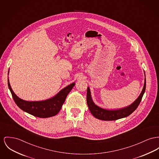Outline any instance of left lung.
<instances>
[{
  "mask_svg": "<svg viewBox=\"0 0 159 159\" xmlns=\"http://www.w3.org/2000/svg\"><path fill=\"white\" fill-rule=\"evenodd\" d=\"M146 88V79L145 77V82L143 88L138 98L130 105L118 109H106L96 105L93 100L89 87H88L86 94V102L88 108L93 116L98 120L104 121H113L129 116L131 113L134 112L138 107L141 102L142 97L145 91Z\"/></svg>",
  "mask_w": 159,
  "mask_h": 159,
  "instance_id": "obj_1",
  "label": "left lung"
}]
</instances>
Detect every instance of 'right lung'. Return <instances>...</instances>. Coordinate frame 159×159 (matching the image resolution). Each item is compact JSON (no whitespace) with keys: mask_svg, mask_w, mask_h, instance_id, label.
Returning a JSON list of instances; mask_svg holds the SVG:
<instances>
[{"mask_svg":"<svg viewBox=\"0 0 159 159\" xmlns=\"http://www.w3.org/2000/svg\"><path fill=\"white\" fill-rule=\"evenodd\" d=\"M8 70V75H9ZM8 84L12 98L16 104L25 112L39 118H49L57 114L65 102L67 95L75 85L73 82L61 89L53 97L43 101L29 102L20 98L12 91L8 78Z\"/></svg>","mask_w":159,"mask_h":159,"instance_id":"1","label":"right lung"}]
</instances>
